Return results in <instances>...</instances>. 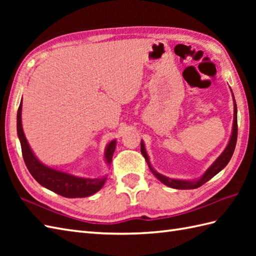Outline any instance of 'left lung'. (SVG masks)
<instances>
[{
    "label": "left lung",
    "instance_id": "8db88e82",
    "mask_svg": "<svg viewBox=\"0 0 256 256\" xmlns=\"http://www.w3.org/2000/svg\"><path fill=\"white\" fill-rule=\"evenodd\" d=\"M232 96H233V94H232ZM233 101H234V116H233V128H232V134H231V138L229 140V144H228L226 150H224V153H222L218 157V158L214 160V164H212L208 168V170H206L202 177L198 179V180L192 182V180H179V179H172V178H168L166 176H162V175H160V174L155 172L154 168L152 167L150 164V158H148V154H146L143 140L140 142V152H142V154L145 157L146 162H148L150 170H152V172L154 174L155 177L158 179V180H160L162 184H165L166 186L175 188V189H196L200 186H202L204 184L210 180L212 177L216 176V174L224 170V168L228 165V162H229L231 160L233 152H234V150H236V138H238V111H236V103L234 100V96H233Z\"/></svg>",
    "mask_w": 256,
    "mask_h": 256
}]
</instances>
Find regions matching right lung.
I'll return each instance as SVG.
<instances>
[{
	"label": "right lung",
	"mask_w": 256,
	"mask_h": 256,
	"mask_svg": "<svg viewBox=\"0 0 256 256\" xmlns=\"http://www.w3.org/2000/svg\"><path fill=\"white\" fill-rule=\"evenodd\" d=\"M18 135L22 146V154H23L27 170H30V175L35 178V180L38 184H40L42 187L66 198H84L99 192L104 184L106 177L94 179L77 177L67 172L54 170V168L44 165L36 158L28 143H27L23 128H22V101L18 111ZM116 146V142L114 140L106 146L104 157L108 164H111Z\"/></svg>",
	"instance_id": "1"
}]
</instances>
